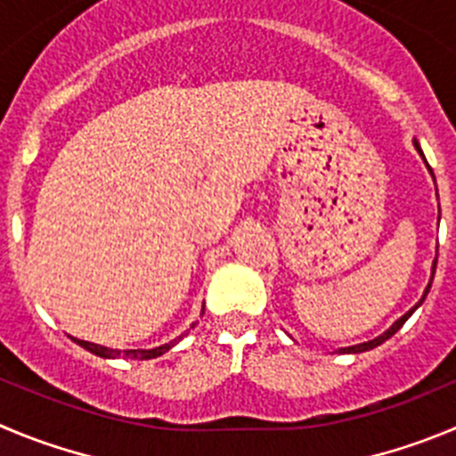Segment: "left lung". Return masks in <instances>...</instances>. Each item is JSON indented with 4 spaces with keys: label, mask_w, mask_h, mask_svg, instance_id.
<instances>
[{
    "label": "left lung",
    "mask_w": 456,
    "mask_h": 456,
    "mask_svg": "<svg viewBox=\"0 0 456 456\" xmlns=\"http://www.w3.org/2000/svg\"><path fill=\"white\" fill-rule=\"evenodd\" d=\"M414 148H416V151H419V155H420V157H423V151H420V146H419V142H416V139H414ZM423 159H425V157H423ZM428 168H429V166H428ZM434 272H436V258H434V265H432V279H434ZM429 288H432V281H429V286H428V288H425V292H423V297H420V301H419V304H416V305H414V308H411V310H410V313H405V314H403V317H401V319H398V322H394V324H391V329H387V330H385V333H382V335H378V338H376V339H369V342H362V344H355V346H346V348H339V353H364V351H369V348H376V346H380V344H382V342H387V339H389V338H391V335H394V333H395V330H401V329H403V324H405L407 319H410V317H411V313H414V310H416V308H419V305H420V304H423V301H425V297H428V292H429Z\"/></svg>",
    "instance_id": "1"
}]
</instances>
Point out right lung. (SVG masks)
<instances>
[{"mask_svg":"<svg viewBox=\"0 0 456 456\" xmlns=\"http://www.w3.org/2000/svg\"><path fill=\"white\" fill-rule=\"evenodd\" d=\"M202 313H204V310H202ZM191 329H193V326H191ZM186 333H189V330H186ZM184 335H180V338L173 339V342L164 344V346L148 348V351H143V348H132V351H118V348H108V346H101V344H92V342H85V339H76V338H74V342L80 344V346L87 348L89 353H94V355H99V357H121L123 355V357H132V360H152V357L164 355V353L168 351L170 346H175V344L180 342V339L184 338Z\"/></svg>","mask_w":456,"mask_h":456,"instance_id":"obj_1","label":"right lung"}]
</instances>
